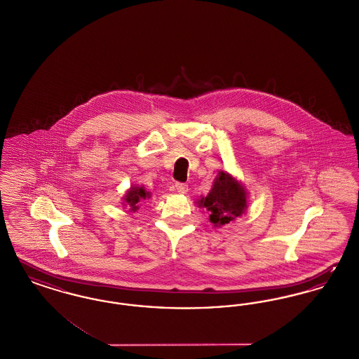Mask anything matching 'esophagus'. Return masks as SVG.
Returning <instances> with one entry per match:
<instances>
[{
    "mask_svg": "<svg viewBox=\"0 0 359 359\" xmlns=\"http://www.w3.org/2000/svg\"><path fill=\"white\" fill-rule=\"evenodd\" d=\"M175 188H176V191H177L179 194H187L188 186L187 184H184V183H176Z\"/></svg>",
    "mask_w": 359,
    "mask_h": 359,
    "instance_id": "obj_1",
    "label": "esophagus"
}]
</instances>
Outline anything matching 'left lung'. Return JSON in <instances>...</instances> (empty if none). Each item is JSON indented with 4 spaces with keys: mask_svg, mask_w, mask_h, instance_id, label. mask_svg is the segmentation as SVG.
<instances>
[{
    "mask_svg": "<svg viewBox=\"0 0 359 359\" xmlns=\"http://www.w3.org/2000/svg\"><path fill=\"white\" fill-rule=\"evenodd\" d=\"M248 196V189L237 177L229 172L219 171L208 195L202 196L196 203L210 212L208 221L214 227H221L234 222L246 212Z\"/></svg>",
    "mask_w": 359,
    "mask_h": 359,
    "instance_id": "obj_1",
    "label": "left lung"
}]
</instances>
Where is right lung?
<instances>
[{
    "instance_id": "1",
    "label": "right lung",
    "mask_w": 359,
    "mask_h": 359,
    "mask_svg": "<svg viewBox=\"0 0 359 359\" xmlns=\"http://www.w3.org/2000/svg\"><path fill=\"white\" fill-rule=\"evenodd\" d=\"M147 199H151V192L147 191L144 186L133 184L122 196L121 205L123 208L126 207L129 212H136L137 210L140 208V205L144 203V201H147Z\"/></svg>"
}]
</instances>
